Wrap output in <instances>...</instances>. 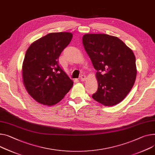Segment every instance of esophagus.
Returning <instances> with one entry per match:
<instances>
[{
    "label": "esophagus",
    "mask_w": 155,
    "mask_h": 155,
    "mask_svg": "<svg viewBox=\"0 0 155 155\" xmlns=\"http://www.w3.org/2000/svg\"><path fill=\"white\" fill-rule=\"evenodd\" d=\"M80 79H81V81H85L86 79H87V78H86V76H85V75H81V76L80 77Z\"/></svg>",
    "instance_id": "obj_1"
}]
</instances>
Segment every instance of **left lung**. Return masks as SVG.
Listing matches in <instances>:
<instances>
[{
	"label": "left lung",
	"mask_w": 155,
	"mask_h": 155,
	"mask_svg": "<svg viewBox=\"0 0 155 155\" xmlns=\"http://www.w3.org/2000/svg\"><path fill=\"white\" fill-rule=\"evenodd\" d=\"M82 44L95 69L97 91L92 98L105 106L122 101L133 87L137 76L133 51L118 38L107 34H85Z\"/></svg>",
	"instance_id": "obj_1"
}]
</instances>
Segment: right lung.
<instances>
[{
    "instance_id": "obj_1",
    "label": "right lung",
    "mask_w": 155,
    "mask_h": 155,
    "mask_svg": "<svg viewBox=\"0 0 155 155\" xmlns=\"http://www.w3.org/2000/svg\"><path fill=\"white\" fill-rule=\"evenodd\" d=\"M69 32L47 34L32 43L22 64V80L30 96L51 106L61 101L73 82L58 64V58L72 40Z\"/></svg>"
}]
</instances>
